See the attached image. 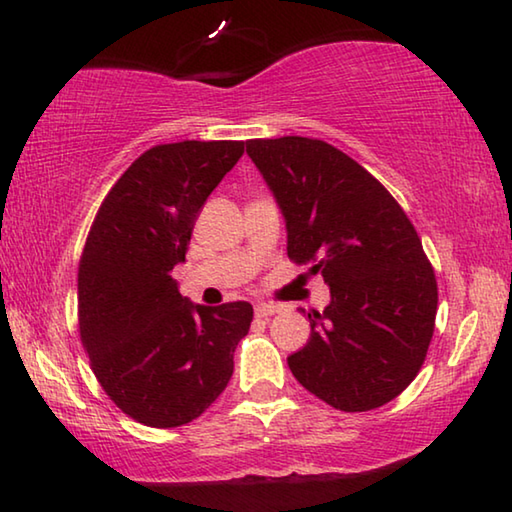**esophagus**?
<instances>
[{
  "label": "esophagus",
  "mask_w": 512,
  "mask_h": 512,
  "mask_svg": "<svg viewBox=\"0 0 512 512\" xmlns=\"http://www.w3.org/2000/svg\"><path fill=\"white\" fill-rule=\"evenodd\" d=\"M277 309L275 305H271V302H257L255 305V314L259 316V318H268V316H273V314H277Z\"/></svg>",
  "instance_id": "obj_1"
}]
</instances>
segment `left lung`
I'll use <instances>...</instances> for the list:
<instances>
[{"mask_svg": "<svg viewBox=\"0 0 512 512\" xmlns=\"http://www.w3.org/2000/svg\"><path fill=\"white\" fill-rule=\"evenodd\" d=\"M287 223V253L329 287L307 314V345L287 359L309 393L339 411L395 400L427 357L438 309L436 275L413 223L386 187L323 140H248Z\"/></svg>", "mask_w": 512, "mask_h": 512, "instance_id": "8db88e82", "label": "left lung"}]
</instances>
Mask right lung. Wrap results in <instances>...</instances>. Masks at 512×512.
Listing matches in <instances>:
<instances>
[{
    "label": "right lung",
    "mask_w": 512,
    "mask_h": 512,
    "mask_svg": "<svg viewBox=\"0 0 512 512\" xmlns=\"http://www.w3.org/2000/svg\"><path fill=\"white\" fill-rule=\"evenodd\" d=\"M244 142L160 144L110 189L79 264V327L94 375L146 427L196 420L235 370L253 320L248 302L194 305L171 277L185 262L196 216Z\"/></svg>",
    "instance_id": "right-lung-1"
}]
</instances>
